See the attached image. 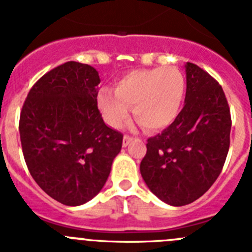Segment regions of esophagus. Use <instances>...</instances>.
Returning a JSON list of instances; mask_svg holds the SVG:
<instances>
[{"label": "esophagus", "mask_w": 252, "mask_h": 252, "mask_svg": "<svg viewBox=\"0 0 252 252\" xmlns=\"http://www.w3.org/2000/svg\"><path fill=\"white\" fill-rule=\"evenodd\" d=\"M131 140H132V137H131L130 135H125L124 140H122V146H125V148H126V146H127L128 144L131 142Z\"/></svg>", "instance_id": "obj_1"}]
</instances>
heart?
<instances>
[{"label":"heart","mask_w":252,"mask_h":252,"mask_svg":"<svg viewBox=\"0 0 252 252\" xmlns=\"http://www.w3.org/2000/svg\"><path fill=\"white\" fill-rule=\"evenodd\" d=\"M186 79L175 66L137 69L115 84V92L101 90L97 104L104 121L115 128L130 116V107L148 131L166 127L177 119L183 103Z\"/></svg>","instance_id":"heart-1"}]
</instances>
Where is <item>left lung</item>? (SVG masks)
<instances>
[{"label": "left lung", "mask_w": 252, "mask_h": 252, "mask_svg": "<svg viewBox=\"0 0 252 252\" xmlns=\"http://www.w3.org/2000/svg\"><path fill=\"white\" fill-rule=\"evenodd\" d=\"M186 104L174 122L148 139L140 171L151 192L180 207L204 194L226 161L231 113L222 87L212 75L187 63Z\"/></svg>", "instance_id": "obj_1"}]
</instances>
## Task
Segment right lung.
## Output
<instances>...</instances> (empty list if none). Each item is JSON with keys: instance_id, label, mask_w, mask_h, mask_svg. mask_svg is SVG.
I'll return each mask as SVG.
<instances>
[{"instance_id": "1", "label": "right lung", "mask_w": 252, "mask_h": 252, "mask_svg": "<svg viewBox=\"0 0 252 252\" xmlns=\"http://www.w3.org/2000/svg\"><path fill=\"white\" fill-rule=\"evenodd\" d=\"M98 72L66 62L32 86L20 113V140L31 177L53 199L81 206L99 193L124 135L97 106Z\"/></svg>"}]
</instances>
